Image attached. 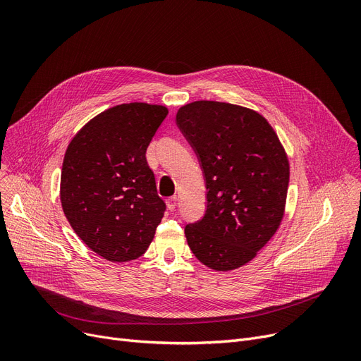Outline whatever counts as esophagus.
I'll return each mask as SVG.
<instances>
[{
    "label": "esophagus",
    "mask_w": 361,
    "mask_h": 361,
    "mask_svg": "<svg viewBox=\"0 0 361 361\" xmlns=\"http://www.w3.org/2000/svg\"><path fill=\"white\" fill-rule=\"evenodd\" d=\"M177 203H178V199L176 197V196H173V197H169L168 200H166V206H168V209L173 212V211H176V207H177Z\"/></svg>",
    "instance_id": "34e87169"
}]
</instances>
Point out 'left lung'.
<instances>
[{
  "mask_svg": "<svg viewBox=\"0 0 361 361\" xmlns=\"http://www.w3.org/2000/svg\"><path fill=\"white\" fill-rule=\"evenodd\" d=\"M177 127L199 159L204 215L184 233L193 255L215 271L250 262L278 230L290 166L276 133L249 108L196 101L181 106Z\"/></svg>",
  "mask_w": 361,
  "mask_h": 361,
  "instance_id": "obj_1",
  "label": "left lung"
}]
</instances>
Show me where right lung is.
<instances>
[{
	"label": "right lung",
	"instance_id": "add662e5",
	"mask_svg": "<svg viewBox=\"0 0 361 361\" xmlns=\"http://www.w3.org/2000/svg\"><path fill=\"white\" fill-rule=\"evenodd\" d=\"M168 116L162 105L131 102L90 120L70 142L61 204L74 233L111 262L140 257L166 209L146 149Z\"/></svg>",
	"mask_w": 361,
	"mask_h": 361
}]
</instances>
